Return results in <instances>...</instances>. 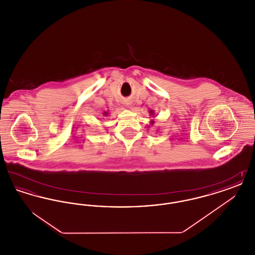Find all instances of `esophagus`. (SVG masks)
<instances>
[{"instance_id":"esophagus-1","label":"esophagus","mask_w":255,"mask_h":255,"mask_svg":"<svg viewBox=\"0 0 255 255\" xmlns=\"http://www.w3.org/2000/svg\"><path fill=\"white\" fill-rule=\"evenodd\" d=\"M130 105H131V104H130V103H126V106H127V107H129V106H130Z\"/></svg>"}]
</instances>
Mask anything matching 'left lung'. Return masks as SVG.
Listing matches in <instances>:
<instances>
[{"label": "left lung", "instance_id": "left-lung-1", "mask_svg": "<svg viewBox=\"0 0 255 255\" xmlns=\"http://www.w3.org/2000/svg\"><path fill=\"white\" fill-rule=\"evenodd\" d=\"M149 112H150V114H151V116H153V115H154V113H153V111H149ZM151 124H154V122H153V121H152V122H151Z\"/></svg>", "mask_w": 255, "mask_h": 255}]
</instances>
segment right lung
Instances as JSON below:
<instances>
[{"mask_svg": "<svg viewBox=\"0 0 255 255\" xmlns=\"http://www.w3.org/2000/svg\"><path fill=\"white\" fill-rule=\"evenodd\" d=\"M103 115H104V116H105V117H106V116H107V115H108V114H107V112H104V114H103Z\"/></svg>", "mask_w": 255, "mask_h": 255, "instance_id": "add662e5", "label": "right lung"}]
</instances>
